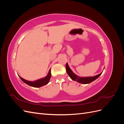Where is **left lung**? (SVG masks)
<instances>
[{"instance_id":"1","label":"left lung","mask_w":124,"mask_h":124,"mask_svg":"<svg viewBox=\"0 0 124 124\" xmlns=\"http://www.w3.org/2000/svg\"><path fill=\"white\" fill-rule=\"evenodd\" d=\"M66 71L67 73H68L69 75V77L73 81H77L78 82L81 84H89L90 83H91L93 81H95L96 80L97 78H98L100 75L102 74V72L100 73V74L97 75V76H93V77H81L77 76V74H75L72 72V71L71 70L70 68V67L68 66V63H66Z\"/></svg>"}]
</instances>
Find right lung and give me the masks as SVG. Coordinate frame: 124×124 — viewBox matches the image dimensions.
I'll return each mask as SVG.
<instances>
[{
	"label": "right lung",
	"mask_w": 124,
	"mask_h": 124,
	"mask_svg": "<svg viewBox=\"0 0 124 124\" xmlns=\"http://www.w3.org/2000/svg\"><path fill=\"white\" fill-rule=\"evenodd\" d=\"M19 77L26 84H27L31 86H32V87H40L41 86L46 85L48 83V82H50V78L51 77V69L49 70L48 74H47V76L46 77L40 78V79L37 80L36 81H29L26 80L24 79L23 78L21 77L20 76Z\"/></svg>",
	"instance_id": "obj_1"
}]
</instances>
